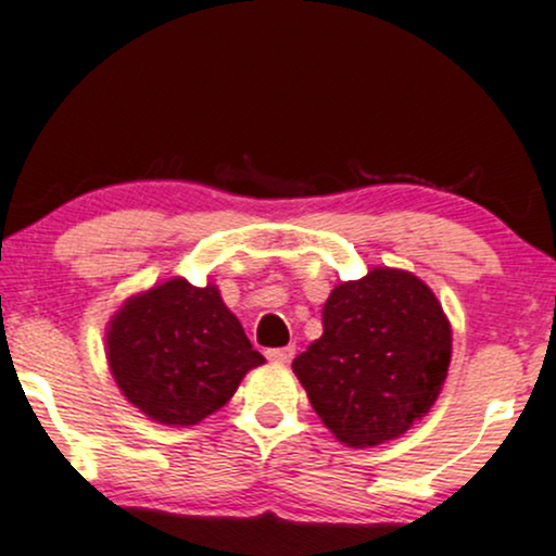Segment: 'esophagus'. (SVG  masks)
<instances>
[{"label": "esophagus", "mask_w": 556, "mask_h": 556, "mask_svg": "<svg viewBox=\"0 0 556 556\" xmlns=\"http://www.w3.org/2000/svg\"><path fill=\"white\" fill-rule=\"evenodd\" d=\"M293 354H296V349H293V345H283V349L265 351V356L270 358V362H276V364H289L291 358H293Z\"/></svg>", "instance_id": "1"}]
</instances>
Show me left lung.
Returning a JSON list of instances; mask_svg holds the SVG:
<instances>
[{"mask_svg": "<svg viewBox=\"0 0 556 556\" xmlns=\"http://www.w3.org/2000/svg\"><path fill=\"white\" fill-rule=\"evenodd\" d=\"M323 325L291 367L341 445L397 440L429 414L447 380L453 325L419 276L377 265L343 280L325 302Z\"/></svg>", "mask_w": 556, "mask_h": 556, "instance_id": "left-lung-1", "label": "left lung"}]
</instances>
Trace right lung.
<instances>
[{
    "mask_svg": "<svg viewBox=\"0 0 556 556\" xmlns=\"http://www.w3.org/2000/svg\"><path fill=\"white\" fill-rule=\"evenodd\" d=\"M106 362L116 388L163 427H194L224 408L265 356L215 283L174 276L124 299L106 323Z\"/></svg>",
    "mask_w": 556,
    "mask_h": 556,
    "instance_id": "obj_1",
    "label": "right lung"
}]
</instances>
